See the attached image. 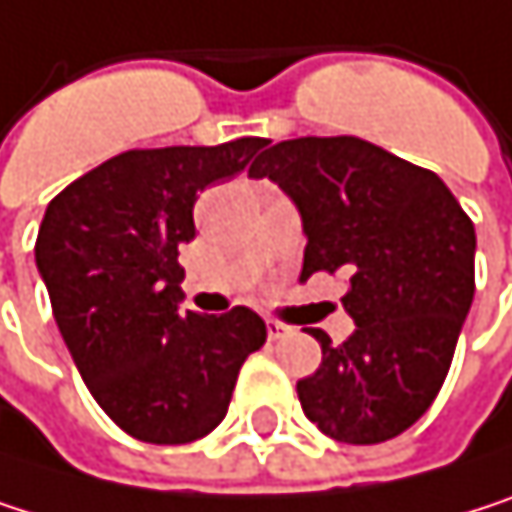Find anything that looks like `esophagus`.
Returning a JSON list of instances; mask_svg holds the SVG:
<instances>
[{
	"instance_id": "obj_1",
	"label": "esophagus",
	"mask_w": 512,
	"mask_h": 512,
	"mask_svg": "<svg viewBox=\"0 0 512 512\" xmlns=\"http://www.w3.org/2000/svg\"><path fill=\"white\" fill-rule=\"evenodd\" d=\"M291 333V327L288 324H282V321H267V336L276 342V339H285Z\"/></svg>"
}]
</instances>
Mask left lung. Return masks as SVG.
<instances>
[{
	"mask_svg": "<svg viewBox=\"0 0 512 512\" xmlns=\"http://www.w3.org/2000/svg\"><path fill=\"white\" fill-rule=\"evenodd\" d=\"M297 206L303 276L345 273L354 333L297 381L306 417L342 444H381L435 402L474 300V224L441 182L360 137L282 140L248 167Z\"/></svg>",
	"mask_w": 512,
	"mask_h": 512,
	"instance_id": "1",
	"label": "left lung"
}]
</instances>
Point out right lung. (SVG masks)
Masks as SVG:
<instances>
[{
	"label": "right lung",
	"instance_id": "add662e5",
	"mask_svg": "<svg viewBox=\"0 0 512 512\" xmlns=\"http://www.w3.org/2000/svg\"><path fill=\"white\" fill-rule=\"evenodd\" d=\"M264 137L131 149L59 191L38 227L35 264L56 327L101 411L146 444H188L227 414L236 375L267 342L245 306L182 312L179 245L194 200L245 170Z\"/></svg>",
	"mask_w": 512,
	"mask_h": 512
}]
</instances>
